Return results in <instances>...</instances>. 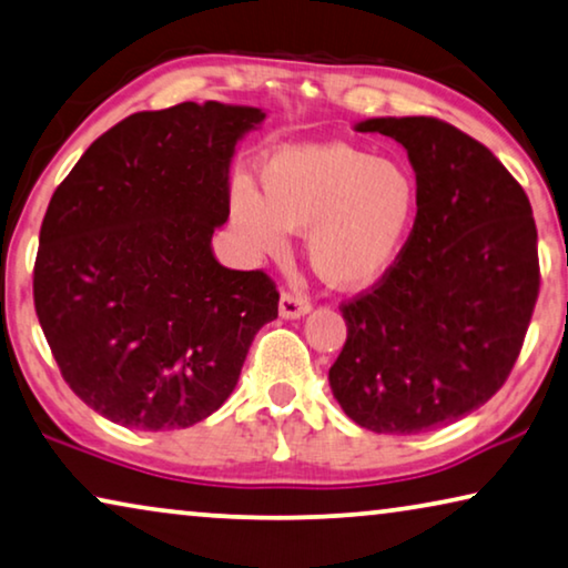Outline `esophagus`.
Segmentation results:
<instances>
[{"label": "esophagus", "mask_w": 568, "mask_h": 568, "mask_svg": "<svg viewBox=\"0 0 568 568\" xmlns=\"http://www.w3.org/2000/svg\"><path fill=\"white\" fill-rule=\"evenodd\" d=\"M311 311V301L303 298L298 293H291V291H283L281 295V316L283 318H301L306 316Z\"/></svg>", "instance_id": "34e87169"}]
</instances>
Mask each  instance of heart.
<instances>
[{
	"mask_svg": "<svg viewBox=\"0 0 568 568\" xmlns=\"http://www.w3.org/2000/svg\"><path fill=\"white\" fill-rule=\"evenodd\" d=\"M262 193L234 181L230 216L255 255H281L287 230L303 232L311 267L336 287L379 281L413 226L418 189L395 160L326 142L277 150L260 171Z\"/></svg>",
	"mask_w": 568,
	"mask_h": 568,
	"instance_id": "b5f03b06",
	"label": "heart"
}]
</instances>
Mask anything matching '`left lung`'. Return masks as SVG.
Wrapping results in <instances>:
<instances>
[{
	"label": "left lung",
	"mask_w": 568,
	"mask_h": 568,
	"mask_svg": "<svg viewBox=\"0 0 568 568\" xmlns=\"http://www.w3.org/2000/svg\"><path fill=\"white\" fill-rule=\"evenodd\" d=\"M357 130L408 150L418 211L393 267L338 306L346 342L328 383L362 428L423 434L510 377L540 291L536 219L493 150L454 124L383 116Z\"/></svg>",
	"instance_id": "8db88e82"
}]
</instances>
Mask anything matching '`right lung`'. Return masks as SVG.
<instances>
[{
  "instance_id": "right-lung-1",
  "label": "right lung",
  "mask_w": 568,
  "mask_h": 568,
  "mask_svg": "<svg viewBox=\"0 0 568 568\" xmlns=\"http://www.w3.org/2000/svg\"><path fill=\"white\" fill-rule=\"evenodd\" d=\"M262 120L219 101L130 114L50 199L32 298L63 379L99 416L193 426L222 408L252 338L277 318L273 277L211 252L234 145Z\"/></svg>"
}]
</instances>
